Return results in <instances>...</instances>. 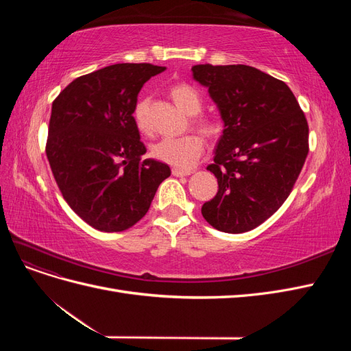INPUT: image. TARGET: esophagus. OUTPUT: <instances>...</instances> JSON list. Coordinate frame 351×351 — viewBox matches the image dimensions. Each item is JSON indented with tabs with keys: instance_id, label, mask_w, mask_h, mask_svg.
Segmentation results:
<instances>
[{
	"instance_id": "34e87169",
	"label": "esophagus",
	"mask_w": 351,
	"mask_h": 351,
	"mask_svg": "<svg viewBox=\"0 0 351 351\" xmlns=\"http://www.w3.org/2000/svg\"><path fill=\"white\" fill-rule=\"evenodd\" d=\"M190 174H192V171H190V169L173 168V176H176V177H186V176H190Z\"/></svg>"
}]
</instances>
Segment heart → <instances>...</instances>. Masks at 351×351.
<instances>
[{"label":"heart","instance_id":"1","mask_svg":"<svg viewBox=\"0 0 351 351\" xmlns=\"http://www.w3.org/2000/svg\"><path fill=\"white\" fill-rule=\"evenodd\" d=\"M169 97L173 98L177 107L184 111L189 115H195L202 110V98L197 89L189 83H176L169 88ZM147 98H142L137 101L133 110V119L136 121L137 129L141 132L149 130V124H147ZM195 125L197 129L212 137L218 134L219 124L218 121L206 119V117H199L195 120ZM204 152V139L199 134L190 133L180 137H164L159 142L152 146V155L165 164L173 165L176 168L187 169L192 167L199 156Z\"/></svg>","mask_w":351,"mask_h":351}]
</instances>
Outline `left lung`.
<instances>
[{"mask_svg": "<svg viewBox=\"0 0 351 351\" xmlns=\"http://www.w3.org/2000/svg\"><path fill=\"white\" fill-rule=\"evenodd\" d=\"M193 77L208 88L224 121L208 165L218 192L202 215L230 234L261 226L289 197L309 152V125L282 80L258 69L197 64Z\"/></svg>", "mask_w": 351, "mask_h": 351, "instance_id": "8db88e82", "label": "left lung"}]
</instances>
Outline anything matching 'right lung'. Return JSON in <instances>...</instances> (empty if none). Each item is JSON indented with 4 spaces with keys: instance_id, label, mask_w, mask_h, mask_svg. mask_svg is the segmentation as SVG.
Listing matches in <instances>:
<instances>
[{
    "instance_id": "right-lung-1",
    "label": "right lung",
    "mask_w": 351,
    "mask_h": 351,
    "mask_svg": "<svg viewBox=\"0 0 351 351\" xmlns=\"http://www.w3.org/2000/svg\"><path fill=\"white\" fill-rule=\"evenodd\" d=\"M165 67L114 64L74 79L52 102L47 158L60 192L76 214L105 232L133 227L149 210L171 169L142 159L133 119L143 84Z\"/></svg>"
}]
</instances>
